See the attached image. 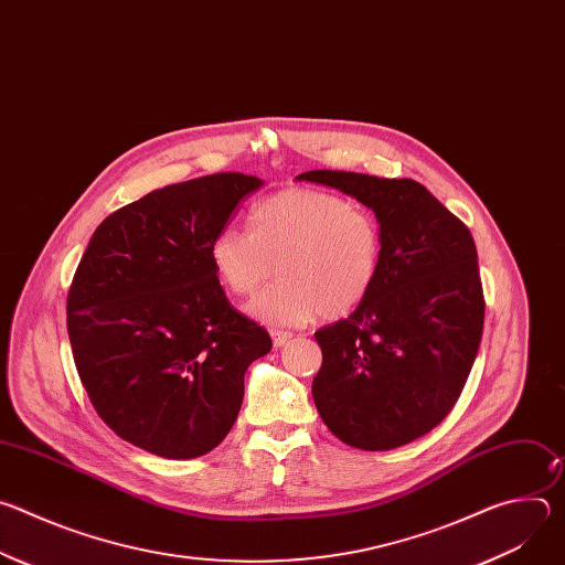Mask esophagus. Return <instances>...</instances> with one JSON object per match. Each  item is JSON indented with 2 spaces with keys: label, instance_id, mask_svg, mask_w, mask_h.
Segmentation results:
<instances>
[{
  "label": "esophagus",
  "instance_id": "obj_1",
  "mask_svg": "<svg viewBox=\"0 0 565 565\" xmlns=\"http://www.w3.org/2000/svg\"><path fill=\"white\" fill-rule=\"evenodd\" d=\"M290 340H292V333H290V331H279V329L273 331V342H275V347H286Z\"/></svg>",
  "mask_w": 565,
  "mask_h": 565
}]
</instances>
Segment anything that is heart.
<instances>
[{"mask_svg": "<svg viewBox=\"0 0 565 565\" xmlns=\"http://www.w3.org/2000/svg\"><path fill=\"white\" fill-rule=\"evenodd\" d=\"M382 257L377 216L342 194L312 188L262 199L248 212V234L223 227L207 244L216 279L236 297H253L277 266L279 279L248 310L284 327L355 312L380 279Z\"/></svg>", "mask_w": 565, "mask_h": 565, "instance_id": "heart-1", "label": "heart"}]
</instances>
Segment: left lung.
<instances>
[{"mask_svg":"<svg viewBox=\"0 0 565 565\" xmlns=\"http://www.w3.org/2000/svg\"><path fill=\"white\" fill-rule=\"evenodd\" d=\"M297 179L355 196L384 234L382 273L369 299L315 333L317 412L351 447L407 445L447 418L478 353L486 297L471 232L412 179L331 170Z\"/></svg>","mask_w":565,"mask_h":565,"instance_id":"8db88e82","label":"left lung"}]
</instances>
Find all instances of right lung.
Segmentation results:
<instances>
[{
  "label": "right lung",
  "mask_w": 565,
  "mask_h": 565,
  "mask_svg": "<svg viewBox=\"0 0 565 565\" xmlns=\"http://www.w3.org/2000/svg\"><path fill=\"white\" fill-rule=\"evenodd\" d=\"M257 177L221 172L153 190L109 214L66 297L75 369L122 440L172 460L212 451L232 429L248 366L273 349L225 297L210 238Z\"/></svg>",
  "instance_id": "right-lung-1"
}]
</instances>
